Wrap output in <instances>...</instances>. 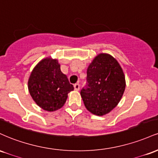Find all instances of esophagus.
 Wrapping results in <instances>:
<instances>
[{"instance_id":"34e87169","label":"esophagus","mask_w":158,"mask_h":158,"mask_svg":"<svg viewBox=\"0 0 158 158\" xmlns=\"http://www.w3.org/2000/svg\"><path fill=\"white\" fill-rule=\"evenodd\" d=\"M73 86H74V89H75L76 90H79V87H80V86H79V83H76V84L74 85Z\"/></svg>"}]
</instances>
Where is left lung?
<instances>
[{
	"label": "left lung",
	"mask_w": 158,
	"mask_h": 158,
	"mask_svg": "<svg viewBox=\"0 0 158 158\" xmlns=\"http://www.w3.org/2000/svg\"><path fill=\"white\" fill-rule=\"evenodd\" d=\"M125 88L120 65L111 56L100 53L88 66L86 85L80 94L85 108L95 115L102 116L117 106Z\"/></svg>",
	"instance_id": "8db88e82"
}]
</instances>
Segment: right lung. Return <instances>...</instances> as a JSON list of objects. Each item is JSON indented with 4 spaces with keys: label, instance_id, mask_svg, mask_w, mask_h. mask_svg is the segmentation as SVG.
<instances>
[{
    "label": "right lung",
    "instance_id": "right-lung-1",
    "mask_svg": "<svg viewBox=\"0 0 158 158\" xmlns=\"http://www.w3.org/2000/svg\"><path fill=\"white\" fill-rule=\"evenodd\" d=\"M28 89L38 106L48 111H54L64 106L68 94L74 88L67 76L61 73L58 61L47 58L32 71Z\"/></svg>",
    "mask_w": 158,
    "mask_h": 158
}]
</instances>
